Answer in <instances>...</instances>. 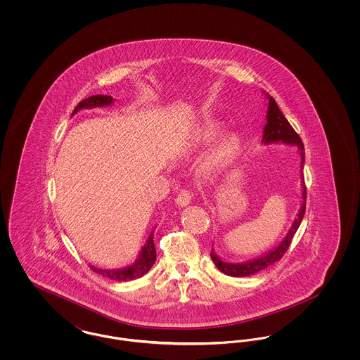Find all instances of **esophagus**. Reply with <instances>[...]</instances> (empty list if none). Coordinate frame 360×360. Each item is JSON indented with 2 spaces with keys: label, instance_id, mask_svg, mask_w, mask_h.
Returning <instances> with one entry per match:
<instances>
[{
  "label": "esophagus",
  "instance_id": "34e87169",
  "mask_svg": "<svg viewBox=\"0 0 360 360\" xmlns=\"http://www.w3.org/2000/svg\"><path fill=\"white\" fill-rule=\"evenodd\" d=\"M191 197H193V194L188 191V190H182L179 194H178V197L175 198V204L178 206H181V207H184V206H188L190 204V201H191Z\"/></svg>",
  "mask_w": 360,
  "mask_h": 360
}]
</instances>
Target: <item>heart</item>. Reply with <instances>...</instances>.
Listing matches in <instances>:
<instances>
[{"instance_id": "heart-1", "label": "heart", "mask_w": 360, "mask_h": 360, "mask_svg": "<svg viewBox=\"0 0 360 360\" xmlns=\"http://www.w3.org/2000/svg\"><path fill=\"white\" fill-rule=\"evenodd\" d=\"M224 131L225 127L221 121H205L195 129L191 140L197 147L204 148L220 137ZM241 153L243 137L238 132H228L201 158L198 163V172L205 179H217L236 165Z\"/></svg>"}]
</instances>
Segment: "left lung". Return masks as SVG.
<instances>
[{"label": "left lung", "instance_id": "1", "mask_svg": "<svg viewBox=\"0 0 360 360\" xmlns=\"http://www.w3.org/2000/svg\"><path fill=\"white\" fill-rule=\"evenodd\" d=\"M264 93V91H263ZM266 98L269 100V106H267V115H266V125L263 128V137H262V143L264 146L269 144H285V146H290L295 147L298 155H300V163H301V206L300 210L294 219V221L291 224V228L289 232L286 233V236L282 239V241L274 247L273 250L267 251L266 254L260 255V257L245 260V262H239V263H233V262H226L221 257H219L214 251V248H212L210 257L214 262L216 267L229 276H248V275H254L267 269L269 266L274 264L275 262H278L281 257H283V254L288 251L289 245H290L291 239L295 235L300 224L304 219L305 214V206H307V188H305V182H304V174L302 169L305 165V150H304V144L301 137L295 134V131L292 129L289 121L286 120V117L282 115L278 103H275L274 98L269 94L264 93Z\"/></svg>", "mask_w": 360, "mask_h": 360}]
</instances>
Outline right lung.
I'll list each match as a JSON object with an SVG mask.
<instances>
[{
	"label": "right lung",
	"instance_id": "add662e5",
	"mask_svg": "<svg viewBox=\"0 0 360 360\" xmlns=\"http://www.w3.org/2000/svg\"><path fill=\"white\" fill-rule=\"evenodd\" d=\"M113 103H115V100L110 96H93V97H89V98H86L84 101L78 103L75 106V109L72 110L71 116L77 115L82 109L103 108V106H109ZM154 229L148 235V239L146 240V244L141 247L135 262L131 263L129 266H125V267H121V269H100L97 266L90 264V269L97 274L103 275V276H106V278L113 279V281H119V282L134 281V279H137V278L147 274L151 270V267L154 266L155 260H156Z\"/></svg>",
	"mask_w": 360,
	"mask_h": 360
}]
</instances>
